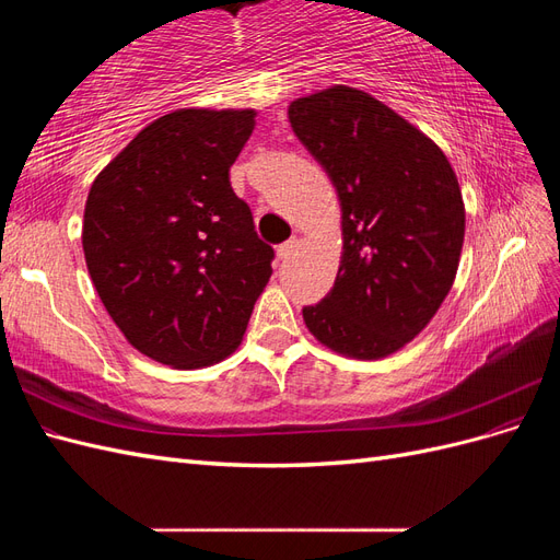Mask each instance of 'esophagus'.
Segmentation results:
<instances>
[{"mask_svg": "<svg viewBox=\"0 0 560 560\" xmlns=\"http://www.w3.org/2000/svg\"><path fill=\"white\" fill-rule=\"evenodd\" d=\"M296 247H299V238H296V235H294V238H290V241H287V243L278 245V259H280V261L290 259L292 254L296 252Z\"/></svg>", "mask_w": 560, "mask_h": 560, "instance_id": "esophagus-1", "label": "esophagus"}]
</instances>
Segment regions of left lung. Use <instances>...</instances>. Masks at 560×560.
I'll return each instance as SVG.
<instances>
[{"label": "left lung", "mask_w": 560, "mask_h": 560, "mask_svg": "<svg viewBox=\"0 0 560 560\" xmlns=\"http://www.w3.org/2000/svg\"><path fill=\"white\" fill-rule=\"evenodd\" d=\"M290 124L329 175L343 226L336 282L303 319L336 352L385 358L451 292L465 241L457 177L430 138L358 89L294 100Z\"/></svg>", "instance_id": "left-lung-1"}]
</instances>
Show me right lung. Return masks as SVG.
Instances as JSON below:
<instances>
[{
	"label": "right lung",
	"mask_w": 560,
	"mask_h": 560,
	"mask_svg": "<svg viewBox=\"0 0 560 560\" xmlns=\"http://www.w3.org/2000/svg\"><path fill=\"white\" fill-rule=\"evenodd\" d=\"M252 109H179L138 132L100 173L83 212V254L100 301L132 348L175 369L241 346L276 252L229 171Z\"/></svg>",
	"instance_id": "1"
}]
</instances>
